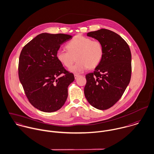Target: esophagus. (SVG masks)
Instances as JSON below:
<instances>
[{"label":"esophagus","instance_id":"34e87169","mask_svg":"<svg viewBox=\"0 0 154 154\" xmlns=\"http://www.w3.org/2000/svg\"><path fill=\"white\" fill-rule=\"evenodd\" d=\"M80 75H78V74H74V77H75V79H77Z\"/></svg>","mask_w":154,"mask_h":154}]
</instances>
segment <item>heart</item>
I'll return each mask as SVG.
<instances>
[{
    "label": "heart",
    "mask_w": 154,
    "mask_h": 154,
    "mask_svg": "<svg viewBox=\"0 0 154 154\" xmlns=\"http://www.w3.org/2000/svg\"><path fill=\"white\" fill-rule=\"evenodd\" d=\"M68 51L60 49L57 52L58 60L69 68L75 61L78 62L69 69L75 73H80L89 68L96 67L102 61L104 49L102 43L99 40L81 35L75 36L66 45Z\"/></svg>",
    "instance_id": "b5f03b06"
}]
</instances>
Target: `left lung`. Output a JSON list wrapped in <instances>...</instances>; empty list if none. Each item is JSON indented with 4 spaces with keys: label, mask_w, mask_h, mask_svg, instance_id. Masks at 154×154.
<instances>
[{
    "label": "left lung",
    "mask_w": 154,
    "mask_h": 154,
    "mask_svg": "<svg viewBox=\"0 0 154 154\" xmlns=\"http://www.w3.org/2000/svg\"><path fill=\"white\" fill-rule=\"evenodd\" d=\"M87 35L100 41L103 57L93 72L86 75L84 93L88 102L96 109H107L122 96L131 73V55L128 44L118 34L102 29Z\"/></svg>",
    "instance_id": "1"
}]
</instances>
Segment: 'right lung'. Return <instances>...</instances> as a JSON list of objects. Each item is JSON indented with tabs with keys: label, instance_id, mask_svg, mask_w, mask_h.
Wrapping results in <instances>:
<instances>
[{
	"label": "right lung",
	"instance_id": "right-lung-1",
	"mask_svg": "<svg viewBox=\"0 0 154 154\" xmlns=\"http://www.w3.org/2000/svg\"><path fill=\"white\" fill-rule=\"evenodd\" d=\"M65 34L42 33L23 48L19 59V79L27 97L35 108L58 111L68 97V87L74 76L57 58L61 45L72 38Z\"/></svg>",
	"mask_w": 154,
	"mask_h": 154
}]
</instances>
